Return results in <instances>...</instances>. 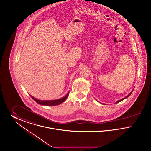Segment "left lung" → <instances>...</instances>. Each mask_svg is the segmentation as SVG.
Masks as SVG:
<instances>
[{
  "mask_svg": "<svg viewBox=\"0 0 151 151\" xmlns=\"http://www.w3.org/2000/svg\"><path fill=\"white\" fill-rule=\"evenodd\" d=\"M132 91H131V93H129V94H128V95H127V96H126V97H125V98H123V99H120V100H119V101H117V102H116V103H119V102H121V101H123V100H124V99H126V98H127V97H128V96H129V95H131V93H132Z\"/></svg>",
  "mask_w": 151,
  "mask_h": 151,
  "instance_id": "obj_1",
  "label": "left lung"
}]
</instances>
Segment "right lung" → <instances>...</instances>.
I'll return each instance as SVG.
<instances>
[{"instance_id": "right-lung-1", "label": "right lung", "mask_w": 151, "mask_h": 151, "mask_svg": "<svg viewBox=\"0 0 151 151\" xmlns=\"http://www.w3.org/2000/svg\"><path fill=\"white\" fill-rule=\"evenodd\" d=\"M69 94V92L68 93V94L65 95L64 97H63L61 99H56V100H52V101H41L36 99L35 98H34L33 96H32L31 95V96L32 97V99H34V101H35L36 102L41 105H45V106H56V105H58L61 103H63L64 101L67 99L68 95Z\"/></svg>"}]
</instances>
